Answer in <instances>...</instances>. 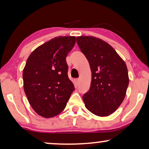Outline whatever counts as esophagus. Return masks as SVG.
Masks as SVG:
<instances>
[{"instance_id": "obj_1", "label": "esophagus", "mask_w": 149, "mask_h": 149, "mask_svg": "<svg viewBox=\"0 0 149 149\" xmlns=\"http://www.w3.org/2000/svg\"><path fill=\"white\" fill-rule=\"evenodd\" d=\"M79 79H74V84L76 87H77L79 85Z\"/></svg>"}]
</instances>
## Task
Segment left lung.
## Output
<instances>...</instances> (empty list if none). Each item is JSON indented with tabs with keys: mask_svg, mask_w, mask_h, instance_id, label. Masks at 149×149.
<instances>
[{
	"mask_svg": "<svg viewBox=\"0 0 149 149\" xmlns=\"http://www.w3.org/2000/svg\"><path fill=\"white\" fill-rule=\"evenodd\" d=\"M77 42L91 70L90 88L83 96L85 107L97 116L111 115L123 101L129 85L125 63L100 38L81 36Z\"/></svg>",
	"mask_w": 149,
	"mask_h": 149,
	"instance_id": "1",
	"label": "left lung"
}]
</instances>
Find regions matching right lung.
Returning a JSON list of instances; mask_svg holds the SVG:
<instances>
[{
  "instance_id": "1",
  "label": "right lung",
  "mask_w": 149,
  "mask_h": 149,
  "mask_svg": "<svg viewBox=\"0 0 149 149\" xmlns=\"http://www.w3.org/2000/svg\"><path fill=\"white\" fill-rule=\"evenodd\" d=\"M75 42L74 36L55 37L28 57L23 71L24 91L32 109L42 117L60 114L74 90L66 58Z\"/></svg>"
}]
</instances>
